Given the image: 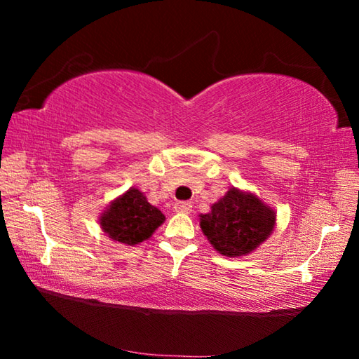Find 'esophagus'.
Instances as JSON below:
<instances>
[{
    "label": "esophagus",
    "instance_id": "1",
    "mask_svg": "<svg viewBox=\"0 0 359 359\" xmlns=\"http://www.w3.org/2000/svg\"><path fill=\"white\" fill-rule=\"evenodd\" d=\"M191 208H193L191 203H188V201H177L174 204L175 212H180V214H190Z\"/></svg>",
    "mask_w": 359,
    "mask_h": 359
}]
</instances>
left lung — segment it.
Segmentation results:
<instances>
[{
    "instance_id": "left-lung-1",
    "label": "left lung",
    "mask_w": 359,
    "mask_h": 359,
    "mask_svg": "<svg viewBox=\"0 0 359 359\" xmlns=\"http://www.w3.org/2000/svg\"><path fill=\"white\" fill-rule=\"evenodd\" d=\"M199 224L217 252L241 257L266 241L274 229L276 214L257 196L233 188L212 205L210 214L201 215Z\"/></svg>"
}]
</instances>
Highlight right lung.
Here are the masks:
<instances>
[{"label": "right lung", "mask_w": 359, "mask_h": 359, "mask_svg": "<svg viewBox=\"0 0 359 359\" xmlns=\"http://www.w3.org/2000/svg\"><path fill=\"white\" fill-rule=\"evenodd\" d=\"M165 222V215L147 203L144 194L131 188L111 204L101 217V226L109 238L121 244L136 245L149 239L154 231Z\"/></svg>", "instance_id": "1"}]
</instances>
